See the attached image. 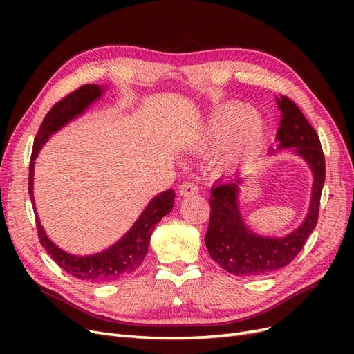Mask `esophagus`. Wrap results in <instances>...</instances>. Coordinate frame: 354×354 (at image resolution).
<instances>
[{"label": "esophagus", "instance_id": "esophagus-1", "mask_svg": "<svg viewBox=\"0 0 354 354\" xmlns=\"http://www.w3.org/2000/svg\"><path fill=\"white\" fill-rule=\"evenodd\" d=\"M178 192L181 196H190V195L198 194V186L196 183H194V181H183L178 187Z\"/></svg>", "mask_w": 354, "mask_h": 354}]
</instances>
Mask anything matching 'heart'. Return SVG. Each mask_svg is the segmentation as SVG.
<instances>
[{"label": "heart", "mask_w": 354, "mask_h": 354, "mask_svg": "<svg viewBox=\"0 0 354 354\" xmlns=\"http://www.w3.org/2000/svg\"><path fill=\"white\" fill-rule=\"evenodd\" d=\"M266 136V125L250 104L226 102L214 109L205 127L198 134V146L221 145L218 164L221 167L238 162L241 158L260 145Z\"/></svg>", "instance_id": "1"}]
</instances>
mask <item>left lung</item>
Segmentation results:
<instances>
[{
  "label": "left lung",
  "instance_id": "8db88e82",
  "mask_svg": "<svg viewBox=\"0 0 354 354\" xmlns=\"http://www.w3.org/2000/svg\"><path fill=\"white\" fill-rule=\"evenodd\" d=\"M276 102L282 112L276 133L279 149L294 147V152L312 168V199L301 226L283 238H266L251 232L241 217L238 194L242 178L234 176L212 186L205 245L211 259L236 276H266L288 266L303 250L317 224L320 195L325 183V156L319 136L291 99L281 95Z\"/></svg>",
  "mask_w": 354,
  "mask_h": 354
}]
</instances>
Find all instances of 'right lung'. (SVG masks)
Here are the masks:
<instances>
[{
  "instance_id": "1",
  "label": "right lung",
  "mask_w": 354,
  "mask_h": 354,
  "mask_svg": "<svg viewBox=\"0 0 354 354\" xmlns=\"http://www.w3.org/2000/svg\"><path fill=\"white\" fill-rule=\"evenodd\" d=\"M102 93L103 88L99 87L97 84L82 85V87L72 91L66 97H63L60 102L53 106L44 120H42L39 130L35 136L29 165V196L32 201V205H34V164L42 145H44L48 140V137L53 133H56L59 128L66 125L69 121L73 120V118L81 115L94 100H97L100 97ZM174 198L176 194L173 189H168L162 192V194L155 196L149 202V205L145 208L142 216L134 223V226L127 232V234H124V238L118 241L115 245H112L111 248L104 250L99 254L80 257L60 250L57 245H55L48 239L35 211L38 238L41 245L44 246L47 252L50 254L51 259L69 274L91 283L113 282L125 274H130L142 264L146 257L149 242H151V234L156 226V223L162 220V217H165L167 214H169L171 209H173Z\"/></svg>"
}]
</instances>
